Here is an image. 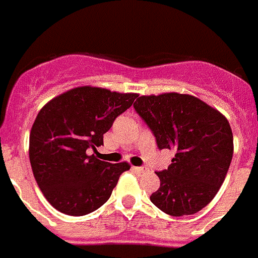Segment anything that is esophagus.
Returning <instances> with one entry per match:
<instances>
[{
  "mask_svg": "<svg viewBox=\"0 0 258 258\" xmlns=\"http://www.w3.org/2000/svg\"><path fill=\"white\" fill-rule=\"evenodd\" d=\"M132 169L135 170L136 172H139V174H144V172L148 171L147 167H139V166H135V167H132Z\"/></svg>",
  "mask_w": 258,
  "mask_h": 258,
  "instance_id": "34e87169",
  "label": "esophagus"
}]
</instances>
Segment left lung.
Masks as SVG:
<instances>
[{
  "mask_svg": "<svg viewBox=\"0 0 258 258\" xmlns=\"http://www.w3.org/2000/svg\"><path fill=\"white\" fill-rule=\"evenodd\" d=\"M134 107L158 148L175 152L171 165L156 172L161 184L151 201L172 217L200 212L219 191L232 160L234 138L226 116L176 92L140 96Z\"/></svg>",
  "mask_w": 258,
  "mask_h": 258,
  "instance_id": "left-lung-1",
  "label": "left lung"
}]
</instances>
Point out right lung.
<instances>
[{"label": "right lung", "instance_id": "right-lung-1", "mask_svg": "<svg viewBox=\"0 0 258 258\" xmlns=\"http://www.w3.org/2000/svg\"><path fill=\"white\" fill-rule=\"evenodd\" d=\"M138 97L98 87H78L51 98L30 134V161L37 185L51 207L67 216H86L104 205L127 162L88 156L104 145L118 115Z\"/></svg>", "mask_w": 258, "mask_h": 258}]
</instances>
